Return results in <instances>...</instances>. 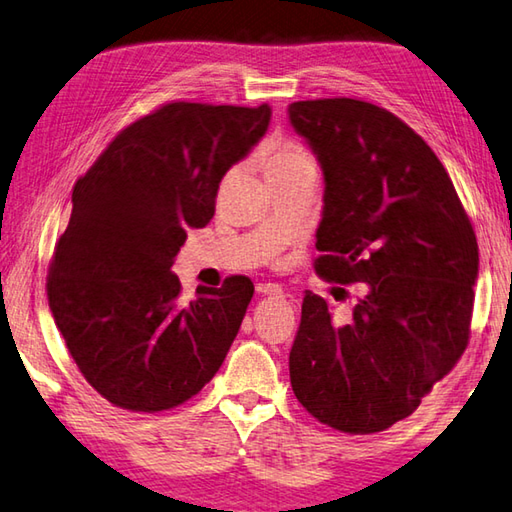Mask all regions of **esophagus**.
<instances>
[{
  "label": "esophagus",
  "mask_w": 512,
  "mask_h": 512,
  "mask_svg": "<svg viewBox=\"0 0 512 512\" xmlns=\"http://www.w3.org/2000/svg\"><path fill=\"white\" fill-rule=\"evenodd\" d=\"M256 292L263 294V296H283V287L276 285V283H258Z\"/></svg>",
  "instance_id": "34e87169"
}]
</instances>
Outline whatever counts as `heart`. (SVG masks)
Instances as JSON below:
<instances>
[{
    "label": "heart",
    "mask_w": 512,
    "mask_h": 512,
    "mask_svg": "<svg viewBox=\"0 0 512 512\" xmlns=\"http://www.w3.org/2000/svg\"><path fill=\"white\" fill-rule=\"evenodd\" d=\"M263 169L267 178H274L278 173H287L294 169H316V165L312 153L307 151L303 144L281 142L274 144V147L265 153Z\"/></svg>",
    "instance_id": "heart-1"
}]
</instances>
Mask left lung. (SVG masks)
Returning <instances> with one entry per match:
<instances>
[{
    "label": "left lung",
    "mask_w": 512,
    "mask_h": 512,
    "mask_svg": "<svg viewBox=\"0 0 512 512\" xmlns=\"http://www.w3.org/2000/svg\"><path fill=\"white\" fill-rule=\"evenodd\" d=\"M287 111L325 176L316 274L365 283L345 318L305 292L289 379L314 419L372 435L410 417L468 347L477 236L435 151L394 113L352 98Z\"/></svg>",
    "instance_id": "8db88e82"
}]
</instances>
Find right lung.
Listing matches in <instances>:
<instances>
[{"mask_svg":"<svg viewBox=\"0 0 512 512\" xmlns=\"http://www.w3.org/2000/svg\"><path fill=\"white\" fill-rule=\"evenodd\" d=\"M269 104L169 102L122 129L75 182L46 294L95 392L131 412L180 406L214 379L254 296L247 276L180 303L173 258L218 185L265 136Z\"/></svg>","mask_w":512,"mask_h":512,"instance_id":"obj_1","label":"right lung"}]
</instances>
